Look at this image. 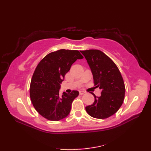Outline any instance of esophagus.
Returning a JSON list of instances; mask_svg holds the SVG:
<instances>
[{"label": "esophagus", "instance_id": "34e87169", "mask_svg": "<svg viewBox=\"0 0 151 151\" xmlns=\"http://www.w3.org/2000/svg\"><path fill=\"white\" fill-rule=\"evenodd\" d=\"M79 93H80V95H84V94L86 93V91H79Z\"/></svg>", "mask_w": 151, "mask_h": 151}]
</instances>
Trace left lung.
<instances>
[{
	"instance_id": "left-lung-1",
	"label": "left lung",
	"mask_w": 151,
	"mask_h": 151,
	"mask_svg": "<svg viewBox=\"0 0 151 151\" xmlns=\"http://www.w3.org/2000/svg\"><path fill=\"white\" fill-rule=\"evenodd\" d=\"M90 67L95 88L102 90L100 97H96L91 105L86 107L90 116L106 119L115 114L123 104L125 93L124 83L115 63L99 50L81 51Z\"/></svg>"
}]
</instances>
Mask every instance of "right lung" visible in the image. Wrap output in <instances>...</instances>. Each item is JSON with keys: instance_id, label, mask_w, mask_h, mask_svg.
I'll return each instance as SVG.
<instances>
[{"instance_id": "add662e5", "label": "right lung", "mask_w": 151, "mask_h": 151, "mask_svg": "<svg viewBox=\"0 0 151 151\" xmlns=\"http://www.w3.org/2000/svg\"><path fill=\"white\" fill-rule=\"evenodd\" d=\"M83 58L78 50L61 49L47 54L38 63L31 80L30 97L41 116L56 121L69 114L72 102L79 92H63L60 95V84L72 64Z\"/></svg>"}]
</instances>
